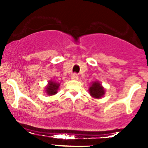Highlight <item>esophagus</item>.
Listing matches in <instances>:
<instances>
[{"mask_svg": "<svg viewBox=\"0 0 148 148\" xmlns=\"http://www.w3.org/2000/svg\"><path fill=\"white\" fill-rule=\"evenodd\" d=\"M71 78L73 79V80H78V75H77L76 73H74V74H73L71 76Z\"/></svg>", "mask_w": 148, "mask_h": 148, "instance_id": "esophagus-1", "label": "esophagus"}]
</instances>
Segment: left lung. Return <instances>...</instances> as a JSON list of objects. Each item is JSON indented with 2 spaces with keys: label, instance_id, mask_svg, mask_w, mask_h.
Masks as SVG:
<instances>
[{
  "label": "left lung",
  "instance_id": "8db88e82",
  "mask_svg": "<svg viewBox=\"0 0 148 148\" xmlns=\"http://www.w3.org/2000/svg\"><path fill=\"white\" fill-rule=\"evenodd\" d=\"M89 93L93 99H101L105 94V89L99 82H93L89 87Z\"/></svg>",
  "mask_w": 148,
  "mask_h": 148
}]
</instances>
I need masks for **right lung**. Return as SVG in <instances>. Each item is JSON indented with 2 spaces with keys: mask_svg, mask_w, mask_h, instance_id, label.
Here are the masks:
<instances>
[{
  "mask_svg": "<svg viewBox=\"0 0 148 148\" xmlns=\"http://www.w3.org/2000/svg\"><path fill=\"white\" fill-rule=\"evenodd\" d=\"M60 84L58 82H55V81L49 80L48 82L47 85L46 86L44 90H45V92L48 95L51 96V95H56L57 92H58V88H59Z\"/></svg>",
  "mask_w": 148,
  "mask_h": 148,
  "instance_id": "add662e5",
  "label": "right lung"
}]
</instances>
